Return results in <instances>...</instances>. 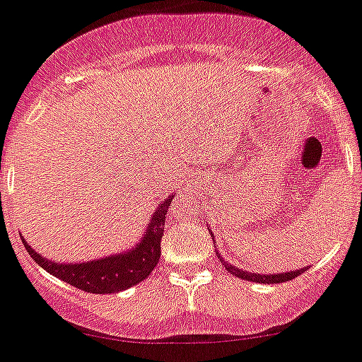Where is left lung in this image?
Masks as SVG:
<instances>
[{
	"mask_svg": "<svg viewBox=\"0 0 362 362\" xmlns=\"http://www.w3.org/2000/svg\"><path fill=\"white\" fill-rule=\"evenodd\" d=\"M219 257V253H218ZM219 261L223 262V266L227 268V272H230L232 275H235L238 279H243V280H250V282H259V284H280V282H288V280H293L295 276L302 275L303 272H305V268L302 269H295V272H286V273H276V275H259V273H250V272H243V269L235 268V266L228 264V262L223 261L221 257H219Z\"/></svg>",
	"mask_w": 362,
	"mask_h": 362,
	"instance_id": "obj_1",
	"label": "left lung"
}]
</instances>
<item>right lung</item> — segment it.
Returning <instances> with one entry per match:
<instances>
[{
  "label": "right lung",
  "instance_id": "obj_1",
  "mask_svg": "<svg viewBox=\"0 0 362 362\" xmlns=\"http://www.w3.org/2000/svg\"><path fill=\"white\" fill-rule=\"evenodd\" d=\"M171 202H173V194L158 205L157 212L148 223V232L139 245L135 246L132 252L119 253V255H112V257L80 262V264H57V262H52L39 255L25 239H23V245H25L26 252L30 253V257L40 268L52 273L57 279L71 284L74 288L82 289L86 293H96V295L123 291V289L132 288L135 284L148 279V275L157 266L158 259H160V241L162 235H164L165 214H168V207H170Z\"/></svg>",
  "mask_w": 362,
  "mask_h": 362
}]
</instances>
